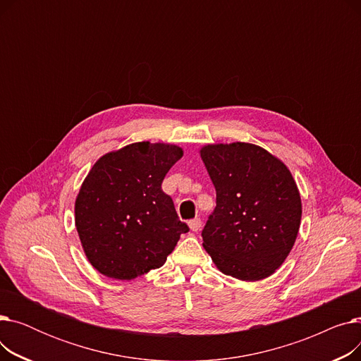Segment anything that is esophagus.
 I'll return each mask as SVG.
<instances>
[{
    "label": "esophagus",
    "mask_w": 361,
    "mask_h": 361,
    "mask_svg": "<svg viewBox=\"0 0 361 361\" xmlns=\"http://www.w3.org/2000/svg\"><path fill=\"white\" fill-rule=\"evenodd\" d=\"M202 226V221L199 218H195L192 221H188V228H190L192 231H199Z\"/></svg>",
    "instance_id": "34e87169"
}]
</instances>
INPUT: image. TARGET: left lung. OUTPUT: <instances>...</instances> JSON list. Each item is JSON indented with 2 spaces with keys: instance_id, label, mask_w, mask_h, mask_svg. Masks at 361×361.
<instances>
[{
  "instance_id": "left-lung-1",
  "label": "left lung",
  "mask_w": 361,
  "mask_h": 361,
  "mask_svg": "<svg viewBox=\"0 0 361 361\" xmlns=\"http://www.w3.org/2000/svg\"><path fill=\"white\" fill-rule=\"evenodd\" d=\"M200 158L216 207L203 247L225 275L245 282L271 276L288 257L301 224V197L288 166L253 143H209Z\"/></svg>"
}]
</instances>
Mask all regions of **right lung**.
<instances>
[{
    "label": "right lung",
    "mask_w": 361,
    "mask_h": 361,
    "mask_svg": "<svg viewBox=\"0 0 361 361\" xmlns=\"http://www.w3.org/2000/svg\"><path fill=\"white\" fill-rule=\"evenodd\" d=\"M181 157L177 145L137 142L93 164L74 202V222L99 274L130 281L158 269L188 231L161 188Z\"/></svg>",
    "instance_id": "obj_1"
}]
</instances>
